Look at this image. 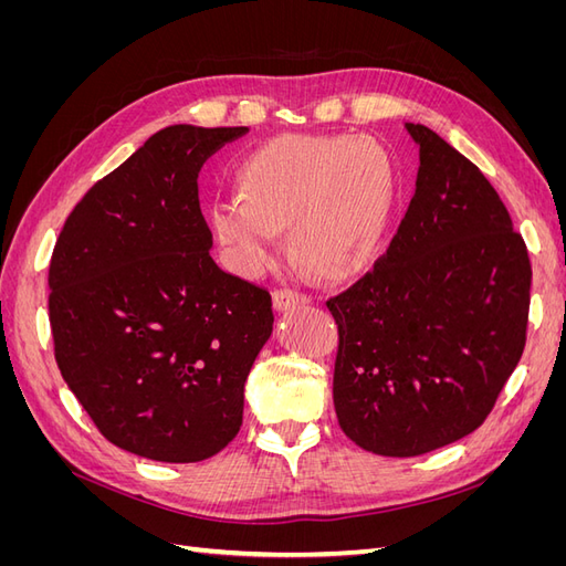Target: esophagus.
<instances>
[{
    "mask_svg": "<svg viewBox=\"0 0 566 566\" xmlns=\"http://www.w3.org/2000/svg\"><path fill=\"white\" fill-rule=\"evenodd\" d=\"M300 304H310V295L297 293V290H290V287H279L276 293H273V306H276L279 312L295 310Z\"/></svg>",
    "mask_w": 566,
    "mask_h": 566,
    "instance_id": "1",
    "label": "esophagus"
}]
</instances>
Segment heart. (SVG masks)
<instances>
[{"instance_id":"obj_1","label":"heart","mask_w":566,"mask_h":566,"mask_svg":"<svg viewBox=\"0 0 566 566\" xmlns=\"http://www.w3.org/2000/svg\"><path fill=\"white\" fill-rule=\"evenodd\" d=\"M241 196L210 205L214 238L231 266L256 279L283 256L290 227L295 256L316 276L342 281L370 266L394 202V167L368 136L283 134L256 148L238 175Z\"/></svg>"}]
</instances>
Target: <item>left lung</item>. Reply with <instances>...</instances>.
Segmentation results:
<instances>
[{"mask_svg":"<svg viewBox=\"0 0 566 566\" xmlns=\"http://www.w3.org/2000/svg\"><path fill=\"white\" fill-rule=\"evenodd\" d=\"M416 196L387 252L325 302L337 323L333 401L342 432L410 458L474 432L517 368L531 262L501 196L462 153L406 123Z\"/></svg>","mask_w":566,"mask_h":566,"instance_id":"8db88e82","label":"left lung"}]
</instances>
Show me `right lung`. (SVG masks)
I'll return each instance as SVG.
<instances>
[{"label":"right lung","mask_w":566,"mask_h":566,"mask_svg":"<svg viewBox=\"0 0 566 566\" xmlns=\"http://www.w3.org/2000/svg\"><path fill=\"white\" fill-rule=\"evenodd\" d=\"M248 127H165L67 214L49 264L63 380L115 447L160 462L219 453L273 328L269 290L221 271L198 172Z\"/></svg>","instance_id":"1"}]
</instances>
